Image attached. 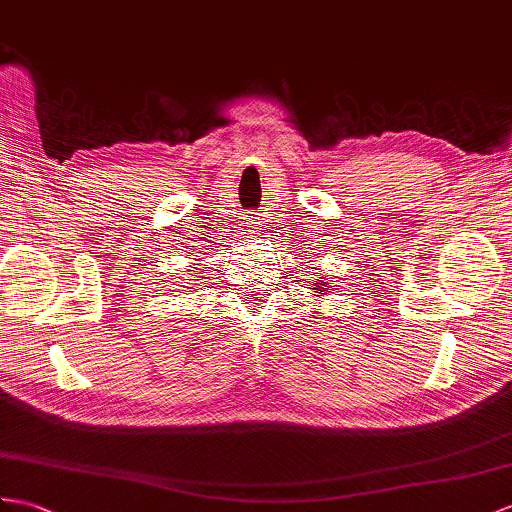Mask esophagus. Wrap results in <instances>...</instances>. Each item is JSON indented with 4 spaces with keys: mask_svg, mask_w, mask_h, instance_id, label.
Wrapping results in <instances>:
<instances>
[{
    "mask_svg": "<svg viewBox=\"0 0 512 512\" xmlns=\"http://www.w3.org/2000/svg\"><path fill=\"white\" fill-rule=\"evenodd\" d=\"M249 228H252V230H249V232H256V226H249Z\"/></svg>",
    "mask_w": 512,
    "mask_h": 512,
    "instance_id": "esophagus-1",
    "label": "esophagus"
}]
</instances>
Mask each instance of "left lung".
Listing matches in <instances>:
<instances>
[{"label":"left lung","instance_id":"left-lung-1","mask_svg":"<svg viewBox=\"0 0 512 512\" xmlns=\"http://www.w3.org/2000/svg\"><path fill=\"white\" fill-rule=\"evenodd\" d=\"M326 285L329 286L328 290L325 289ZM313 293H317V297L330 293V282H326V280H317V282H315V289H313Z\"/></svg>","mask_w":512,"mask_h":512}]
</instances>
